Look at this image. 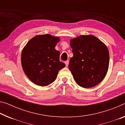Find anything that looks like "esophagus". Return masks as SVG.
I'll return each instance as SVG.
<instances>
[{
  "instance_id": "obj_1",
  "label": "esophagus",
  "mask_w": 125,
  "mask_h": 125,
  "mask_svg": "<svg viewBox=\"0 0 125 125\" xmlns=\"http://www.w3.org/2000/svg\"><path fill=\"white\" fill-rule=\"evenodd\" d=\"M65 64H66V67H68V64H69V62H68V61H66V62H65Z\"/></svg>"
}]
</instances>
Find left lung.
<instances>
[{
	"instance_id": "1",
	"label": "left lung",
	"mask_w": 125,
	"mask_h": 125,
	"mask_svg": "<svg viewBox=\"0 0 125 125\" xmlns=\"http://www.w3.org/2000/svg\"><path fill=\"white\" fill-rule=\"evenodd\" d=\"M73 56L68 68L76 83L93 87L102 82L107 73L110 57L106 44L93 35H82L70 41Z\"/></svg>"
}]
</instances>
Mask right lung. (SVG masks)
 <instances>
[{
  "instance_id": "obj_1",
  "label": "right lung",
  "mask_w": 125,
  "mask_h": 125,
  "mask_svg": "<svg viewBox=\"0 0 125 125\" xmlns=\"http://www.w3.org/2000/svg\"><path fill=\"white\" fill-rule=\"evenodd\" d=\"M59 37L37 35L24 47L21 63L25 74L34 84L47 86L55 80L59 71L65 64L59 61L60 52L55 49Z\"/></svg>"
}]
</instances>
